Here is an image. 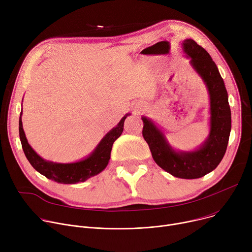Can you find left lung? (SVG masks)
I'll use <instances>...</instances> for the list:
<instances>
[{
  "mask_svg": "<svg viewBox=\"0 0 252 252\" xmlns=\"http://www.w3.org/2000/svg\"><path fill=\"white\" fill-rule=\"evenodd\" d=\"M182 49L190 64L202 78L210 94V134L197 150L176 152L167 141L164 133L146 117L142 136L150 146L157 164L174 177L197 179L214 171L224 158L231 132V110L225 83L210 54L193 39L182 42Z\"/></svg>",
  "mask_w": 252,
  "mask_h": 252,
  "instance_id": "8db88e82",
  "label": "left lung"
}]
</instances>
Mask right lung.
Masks as SVG:
<instances>
[{"instance_id":"add662e5","label":"right lung","mask_w":252,"mask_h":252,"mask_svg":"<svg viewBox=\"0 0 252 252\" xmlns=\"http://www.w3.org/2000/svg\"><path fill=\"white\" fill-rule=\"evenodd\" d=\"M21 115L22 112L20 113L19 118V136L23 152L31 165L38 173L55 182L62 184H75L86 181L88 178L97 175L107 167L111 158L113 143L122 134L124 121L130 114H126L118 125L107 133L90 156L84 159L76 162H70V164H61V162L46 160L32 150L25 136Z\"/></svg>"}]
</instances>
